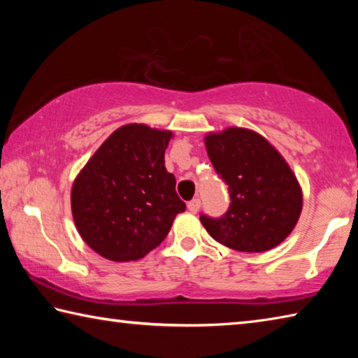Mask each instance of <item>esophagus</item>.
I'll return each mask as SVG.
<instances>
[{
  "label": "esophagus",
  "mask_w": 358,
  "mask_h": 358,
  "mask_svg": "<svg viewBox=\"0 0 358 358\" xmlns=\"http://www.w3.org/2000/svg\"><path fill=\"white\" fill-rule=\"evenodd\" d=\"M199 208H201V199H192L191 202H187V210H189L191 213H197Z\"/></svg>",
  "instance_id": "34e87169"
}]
</instances>
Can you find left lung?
<instances>
[{
    "label": "left lung",
    "instance_id": "obj_1",
    "mask_svg": "<svg viewBox=\"0 0 358 358\" xmlns=\"http://www.w3.org/2000/svg\"><path fill=\"white\" fill-rule=\"evenodd\" d=\"M205 147L230 196L221 217L201 215L211 237L241 252L268 251L286 240L300 217L303 196L273 145L251 129L227 128L210 132Z\"/></svg>",
    "mask_w": 358,
    "mask_h": 358
}]
</instances>
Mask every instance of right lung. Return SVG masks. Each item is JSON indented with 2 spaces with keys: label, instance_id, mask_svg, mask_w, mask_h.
Returning a JSON list of instances; mask_svg holds the SVG:
<instances>
[{
  "label": "right lung",
  "instance_id": "right-lung-1",
  "mask_svg": "<svg viewBox=\"0 0 358 358\" xmlns=\"http://www.w3.org/2000/svg\"><path fill=\"white\" fill-rule=\"evenodd\" d=\"M171 131L121 126L72 185L76 227L93 251L113 262L147 256L162 243L186 203L164 166Z\"/></svg>",
  "mask_w": 358,
  "mask_h": 358
}]
</instances>
